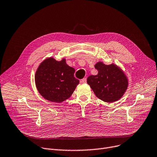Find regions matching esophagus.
<instances>
[{
	"instance_id": "esophagus-1",
	"label": "esophagus",
	"mask_w": 157,
	"mask_h": 157,
	"mask_svg": "<svg viewBox=\"0 0 157 157\" xmlns=\"http://www.w3.org/2000/svg\"><path fill=\"white\" fill-rule=\"evenodd\" d=\"M80 82L81 83H85L86 82V78H83L82 79H81V81H80Z\"/></svg>"
}]
</instances>
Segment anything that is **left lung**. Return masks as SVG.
Masks as SVG:
<instances>
[{
    "instance_id": "left-lung-1",
    "label": "left lung",
    "mask_w": 157,
    "mask_h": 157,
    "mask_svg": "<svg viewBox=\"0 0 157 157\" xmlns=\"http://www.w3.org/2000/svg\"><path fill=\"white\" fill-rule=\"evenodd\" d=\"M98 74L91 75L86 82L95 95L106 102L119 100L125 92L128 82L125 74L115 65H107L101 62L95 65Z\"/></svg>"
}]
</instances>
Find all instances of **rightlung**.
<instances>
[{
  "instance_id": "1",
  "label": "right lung",
  "mask_w": 157,
  "mask_h": 157,
  "mask_svg": "<svg viewBox=\"0 0 157 157\" xmlns=\"http://www.w3.org/2000/svg\"><path fill=\"white\" fill-rule=\"evenodd\" d=\"M75 70L65 59L57 61L50 57L43 61L36 73L37 89L46 100L61 102L72 94L79 81L74 77Z\"/></svg>"
}]
</instances>
